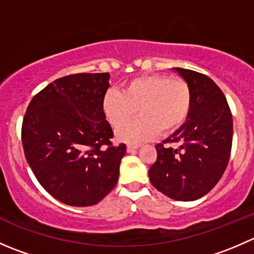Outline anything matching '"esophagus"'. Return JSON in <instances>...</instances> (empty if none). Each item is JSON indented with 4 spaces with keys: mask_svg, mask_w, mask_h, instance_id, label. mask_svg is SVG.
Segmentation results:
<instances>
[{
    "mask_svg": "<svg viewBox=\"0 0 254 254\" xmlns=\"http://www.w3.org/2000/svg\"><path fill=\"white\" fill-rule=\"evenodd\" d=\"M139 145H135V143H127V152H134L135 150H137Z\"/></svg>",
    "mask_w": 254,
    "mask_h": 254,
    "instance_id": "obj_1",
    "label": "esophagus"
}]
</instances>
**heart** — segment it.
Here are the masks:
<instances>
[{"instance_id":"b5f03b06","label":"heart","mask_w":254,"mask_h":254,"mask_svg":"<svg viewBox=\"0 0 254 254\" xmlns=\"http://www.w3.org/2000/svg\"><path fill=\"white\" fill-rule=\"evenodd\" d=\"M191 108V89L183 78L168 75H146L130 79L122 93L111 89L102 99V109L114 129L127 125L136 115L140 119L119 131V137L141 141L161 134H171L184 124Z\"/></svg>"}]
</instances>
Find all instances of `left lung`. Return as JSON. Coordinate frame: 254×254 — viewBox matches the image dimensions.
I'll list each match as a JSON object with an SVG mask.
<instances>
[{
    "instance_id": "8db88e82",
    "label": "left lung",
    "mask_w": 254,
    "mask_h": 254,
    "mask_svg": "<svg viewBox=\"0 0 254 254\" xmlns=\"http://www.w3.org/2000/svg\"><path fill=\"white\" fill-rule=\"evenodd\" d=\"M173 70L190 86L191 108L175 134L156 145L157 158L148 177L168 198L191 201L209 193L226 170L234 132L232 114L211 78L187 68Z\"/></svg>"
}]
</instances>
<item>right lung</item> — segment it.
I'll return each instance as SVG.
<instances>
[{"label": "right lung", "instance_id": "add662e5", "mask_svg": "<svg viewBox=\"0 0 254 254\" xmlns=\"http://www.w3.org/2000/svg\"><path fill=\"white\" fill-rule=\"evenodd\" d=\"M109 73H76L35 94L22 124L25 158L50 195L71 206H91L111 193L127 146H113L102 99Z\"/></svg>", "mask_w": 254, "mask_h": 254}]
</instances>
